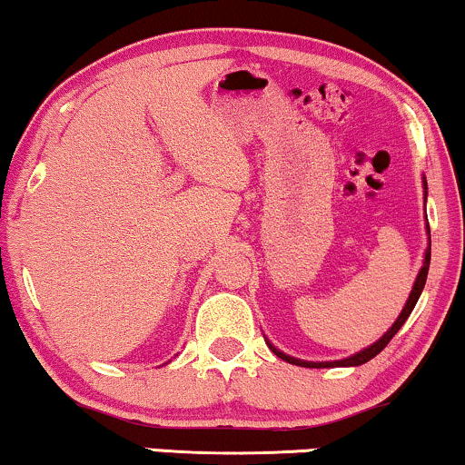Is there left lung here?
Segmentation results:
<instances>
[{
	"mask_svg": "<svg viewBox=\"0 0 465 465\" xmlns=\"http://www.w3.org/2000/svg\"><path fill=\"white\" fill-rule=\"evenodd\" d=\"M424 201H427V179H424ZM427 233H429V247H427V251H424V262H422V268H420V272H418V277H416V283H413V288H411V294H410V299H407V303H405V307H402L401 316L396 318V322L392 324V327L388 329V331H385V333L381 335V338L377 340V342H372L371 346H368V349L360 351V353H355V355L346 357V360H335V361H305V360H296V357H290V355H286V353H282V351L275 349V346H272V344L268 342V340H266L268 349H271L272 353H275L277 357H282L283 361H288V363H294V366H303V368L361 366V363L371 361L372 357H377V355L381 353V351L385 349V346H388L390 340H392L394 335L399 333V329L402 327V324H405L407 318H410V314H411V312H413V307H416V303H418V299H420V294H422V288H424V283H427V275H429V264H430V232H429V225H427Z\"/></svg>",
	"mask_w": 465,
	"mask_h": 465,
	"instance_id": "1",
	"label": "left lung"
}]
</instances>
